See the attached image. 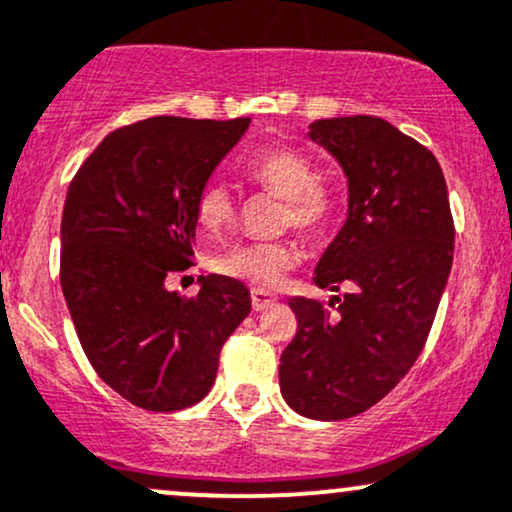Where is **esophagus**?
<instances>
[{
    "mask_svg": "<svg viewBox=\"0 0 512 512\" xmlns=\"http://www.w3.org/2000/svg\"><path fill=\"white\" fill-rule=\"evenodd\" d=\"M250 298H252V310H255V313H260V310L269 308V305L276 303V298H272L269 293H264V291H252Z\"/></svg>",
    "mask_w": 512,
    "mask_h": 512,
    "instance_id": "obj_1",
    "label": "esophagus"
}]
</instances>
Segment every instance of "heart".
I'll return each instance as SVG.
<instances>
[{
  "mask_svg": "<svg viewBox=\"0 0 512 512\" xmlns=\"http://www.w3.org/2000/svg\"><path fill=\"white\" fill-rule=\"evenodd\" d=\"M248 173L276 197L286 199L284 223L305 236H322L330 228L337 199L325 182L317 180L315 166L301 151L276 146L252 158ZM236 219V202L226 185H209L199 195L197 223L209 236H219ZM301 262V250L289 240L281 243L236 245L221 252L214 269L233 281H243L257 291H269Z\"/></svg>",
  "mask_w": 512,
  "mask_h": 512,
  "instance_id": "b5f03b06",
  "label": "heart"
}]
</instances>
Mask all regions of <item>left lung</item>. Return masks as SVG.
<instances>
[{
  "label": "left lung",
  "mask_w": 512,
  "mask_h": 512,
  "mask_svg": "<svg viewBox=\"0 0 512 512\" xmlns=\"http://www.w3.org/2000/svg\"><path fill=\"white\" fill-rule=\"evenodd\" d=\"M308 137L349 182L346 221L315 284L351 291L330 305L291 298L298 330L281 354L279 387L298 414L339 421L380 402L419 358L448 284L455 226L436 156L387 120H317Z\"/></svg>",
  "instance_id": "left-lung-1"
}]
</instances>
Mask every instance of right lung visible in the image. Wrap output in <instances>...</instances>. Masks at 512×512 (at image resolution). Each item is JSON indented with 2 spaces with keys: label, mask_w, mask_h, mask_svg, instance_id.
<instances>
[{
  "label": "right lung",
  "mask_w": 512,
  "mask_h": 512,
  "mask_svg": "<svg viewBox=\"0 0 512 512\" xmlns=\"http://www.w3.org/2000/svg\"><path fill=\"white\" fill-rule=\"evenodd\" d=\"M248 117H151L115 129L69 182L60 281L88 361L134 407L178 411L211 390L250 293L221 274L166 289L192 264L197 202Z\"/></svg>",
  "instance_id": "right-lung-1"
}]
</instances>
